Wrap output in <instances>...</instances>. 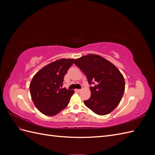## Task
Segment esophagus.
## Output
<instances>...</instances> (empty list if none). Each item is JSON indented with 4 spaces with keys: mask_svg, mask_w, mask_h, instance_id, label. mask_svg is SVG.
Wrapping results in <instances>:
<instances>
[{
    "mask_svg": "<svg viewBox=\"0 0 155 155\" xmlns=\"http://www.w3.org/2000/svg\"><path fill=\"white\" fill-rule=\"evenodd\" d=\"M75 91L77 92H80L81 91V89H76Z\"/></svg>",
    "mask_w": 155,
    "mask_h": 155,
    "instance_id": "esophagus-1",
    "label": "esophagus"
}]
</instances>
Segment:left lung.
<instances>
[{
  "label": "left lung",
  "mask_w": 155,
  "mask_h": 155,
  "mask_svg": "<svg viewBox=\"0 0 155 155\" xmlns=\"http://www.w3.org/2000/svg\"><path fill=\"white\" fill-rule=\"evenodd\" d=\"M75 64L86 75L91 95L84 101L88 109L98 115L109 114L118 105L125 91L122 74L115 65L100 55L88 54L76 59Z\"/></svg>",
  "instance_id": "8db88e82"
}]
</instances>
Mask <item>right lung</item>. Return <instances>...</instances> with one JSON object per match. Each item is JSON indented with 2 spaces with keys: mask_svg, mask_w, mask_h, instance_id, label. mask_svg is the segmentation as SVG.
Wrapping results in <instances>:
<instances>
[{
  "mask_svg": "<svg viewBox=\"0 0 155 155\" xmlns=\"http://www.w3.org/2000/svg\"><path fill=\"white\" fill-rule=\"evenodd\" d=\"M74 59H60L46 65L33 77L30 84L33 102L41 113L53 116L66 107L74 91L62 88L64 77Z\"/></svg>",
  "mask_w": 155,
  "mask_h": 155,
  "instance_id": "right-lung-1",
  "label": "right lung"
}]
</instances>
